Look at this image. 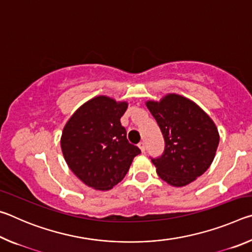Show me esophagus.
Returning a JSON list of instances; mask_svg holds the SVG:
<instances>
[{
  "instance_id": "1",
  "label": "esophagus",
  "mask_w": 252,
  "mask_h": 252,
  "mask_svg": "<svg viewBox=\"0 0 252 252\" xmlns=\"http://www.w3.org/2000/svg\"><path fill=\"white\" fill-rule=\"evenodd\" d=\"M138 146H139V148H140V150H141L142 152L146 151V143H144L143 141L140 142V143L138 144Z\"/></svg>"
}]
</instances>
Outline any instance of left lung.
I'll return each instance as SVG.
<instances>
[{"mask_svg": "<svg viewBox=\"0 0 252 252\" xmlns=\"http://www.w3.org/2000/svg\"><path fill=\"white\" fill-rule=\"evenodd\" d=\"M147 108L164 138V151L151 158L159 177L173 187L194 181L210 167L219 144L218 129L202 109L187 97L165 95Z\"/></svg>", "mask_w": 252, "mask_h": 252, "instance_id": "left-lung-1", "label": "left lung"}]
</instances>
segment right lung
I'll use <instances>...</instances> for the list:
<instances>
[{"instance_id": "1", "label": "right lung", "mask_w": 252, "mask_h": 252, "mask_svg": "<svg viewBox=\"0 0 252 252\" xmlns=\"http://www.w3.org/2000/svg\"><path fill=\"white\" fill-rule=\"evenodd\" d=\"M126 102L100 95L75 111L63 129L61 149L76 177L96 190H110L129 171L133 158L141 153L129 143L120 119Z\"/></svg>"}]
</instances>
